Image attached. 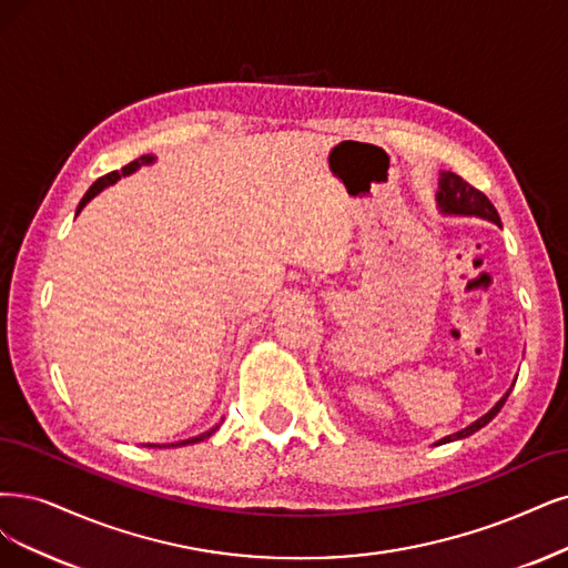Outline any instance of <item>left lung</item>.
<instances>
[{"label": "left lung", "instance_id": "obj_1", "mask_svg": "<svg viewBox=\"0 0 568 568\" xmlns=\"http://www.w3.org/2000/svg\"><path fill=\"white\" fill-rule=\"evenodd\" d=\"M437 205L439 210H443L445 215H468V217H481V220H489L494 224L500 226V217L496 213L494 203L479 192V189H475L473 184H468L464 178H458L456 173H439V192H437ZM510 390L500 397V400L485 414L479 416L477 422H473L468 428L458 430L454 435H447L439 439V443L435 445H445V443H454V439H464L473 433H477L479 428H485L491 418L500 412V407L506 405Z\"/></svg>", "mask_w": 568, "mask_h": 568}]
</instances>
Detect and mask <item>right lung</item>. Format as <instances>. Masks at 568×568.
<instances>
[{"mask_svg": "<svg viewBox=\"0 0 568 568\" xmlns=\"http://www.w3.org/2000/svg\"><path fill=\"white\" fill-rule=\"evenodd\" d=\"M150 163H154V156H140V159H135V161H131L129 165H123L121 171H112V173H108V175H102L100 180H95L93 184H91V189L87 194H83V199H81V203H79V207H77V213H81V207L87 205L95 194H100L104 186H110V184H114L116 180H121V178H125V175H131V173H135L140 165H150ZM220 426H215V428H210L207 433H201V435H196V437H189V439H180V443H171V445H163V447H186V445H196V443H203L205 437H210L213 435L215 430H217ZM146 447H161V445H146Z\"/></svg>", "mask_w": 568, "mask_h": 568, "instance_id": "obj_1", "label": "right lung"}]
</instances>
